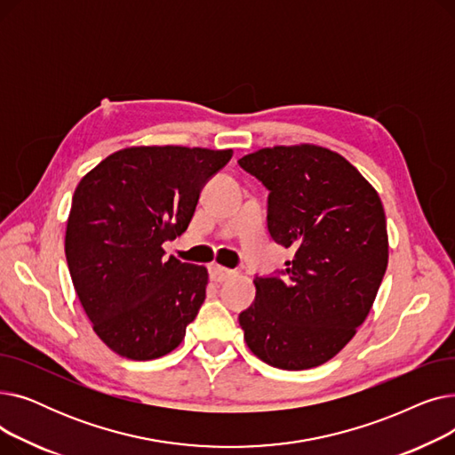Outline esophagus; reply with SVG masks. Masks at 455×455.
Listing matches in <instances>:
<instances>
[{
  "label": "esophagus",
  "mask_w": 455,
  "mask_h": 455,
  "mask_svg": "<svg viewBox=\"0 0 455 455\" xmlns=\"http://www.w3.org/2000/svg\"><path fill=\"white\" fill-rule=\"evenodd\" d=\"M234 275V271L227 269V267H221V266H210L208 267V276L212 282L220 283V282H225L227 278H230Z\"/></svg>",
  "instance_id": "esophagus-1"
}]
</instances>
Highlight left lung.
<instances>
[{"label":"left lung","instance_id":"obj_1","mask_svg":"<svg viewBox=\"0 0 455 455\" xmlns=\"http://www.w3.org/2000/svg\"><path fill=\"white\" fill-rule=\"evenodd\" d=\"M269 191L267 228L295 252L285 269L254 276L240 314L247 347L271 367L312 369L362 326L387 269V225L376 189L341 155L273 148L237 160Z\"/></svg>","mask_w":455,"mask_h":455}]
</instances>
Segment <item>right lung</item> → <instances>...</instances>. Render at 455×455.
I'll use <instances>...</instances> for the list:
<instances>
[{"mask_svg":"<svg viewBox=\"0 0 455 455\" xmlns=\"http://www.w3.org/2000/svg\"><path fill=\"white\" fill-rule=\"evenodd\" d=\"M232 151L131 148L79 182L66 228V261L93 331L116 354H170L206 299L203 266L165 258L186 232L204 184Z\"/></svg>","mask_w":455,"mask_h":455,"instance_id":"1","label":"right lung"}]
</instances>
